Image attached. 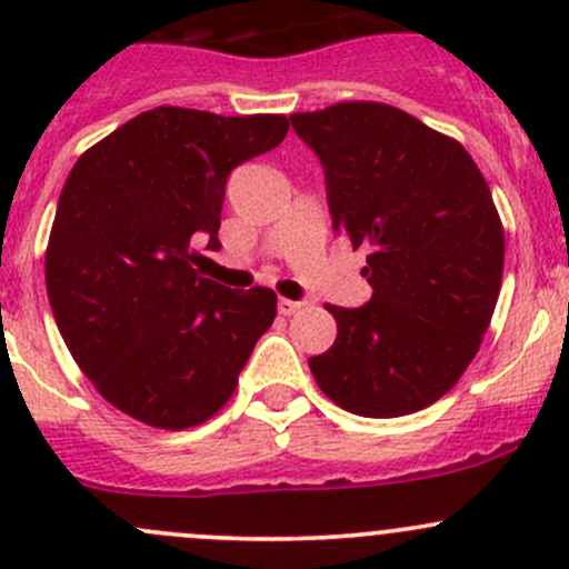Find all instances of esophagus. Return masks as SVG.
<instances>
[{
	"label": "esophagus",
	"mask_w": 569,
	"mask_h": 569,
	"mask_svg": "<svg viewBox=\"0 0 569 569\" xmlns=\"http://www.w3.org/2000/svg\"><path fill=\"white\" fill-rule=\"evenodd\" d=\"M302 308V302L297 300H286V297H280L278 300V311L283 313V317H291V313H297Z\"/></svg>",
	"instance_id": "obj_1"
}]
</instances>
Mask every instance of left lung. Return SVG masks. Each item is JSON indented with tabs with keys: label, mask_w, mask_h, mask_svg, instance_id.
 <instances>
[{
	"label": "left lung",
	"mask_w": 569,
	"mask_h": 569,
	"mask_svg": "<svg viewBox=\"0 0 569 569\" xmlns=\"http://www.w3.org/2000/svg\"><path fill=\"white\" fill-rule=\"evenodd\" d=\"M325 168L332 228L371 248L360 308L325 306L336 343L308 360L343 410L396 418L449 393L479 352L503 274L490 187L457 140L401 109L343 101L291 114Z\"/></svg>",
	"instance_id": "8db88e82"
}]
</instances>
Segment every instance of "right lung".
<instances>
[{"instance_id":"obj_1","label":"right lung","mask_w":569,"mask_h":569,"mask_svg":"<svg viewBox=\"0 0 569 569\" xmlns=\"http://www.w3.org/2000/svg\"><path fill=\"white\" fill-rule=\"evenodd\" d=\"M286 114L222 118L157 107L96 142L57 203L46 291L60 336L109 405L157 429L209 421L278 313L272 289L198 272L220 248L226 181L272 151Z\"/></svg>"}]
</instances>
